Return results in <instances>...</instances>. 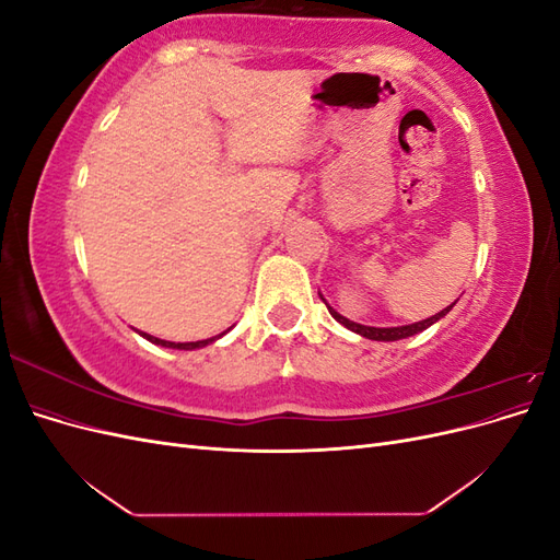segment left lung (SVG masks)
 I'll list each match as a JSON object with an SVG mask.
<instances>
[{"label": "left lung", "instance_id": "obj_1", "mask_svg": "<svg viewBox=\"0 0 560 560\" xmlns=\"http://www.w3.org/2000/svg\"><path fill=\"white\" fill-rule=\"evenodd\" d=\"M319 296H322V294H319ZM322 301H325V299H322ZM453 306H455V303H451V306L444 308L442 313H436V315H432V317H428V319L413 322V325H404V327H364V325H358V322H352V319L343 317L341 313H336L331 306H327V308H329V313H331V317H334L336 322H341L343 327H348V329L354 331V334H360V336H364V338H371V341H399V338H409V336H413V334H418V331H422V329L432 327L434 322L442 319Z\"/></svg>", "mask_w": 560, "mask_h": 560}]
</instances>
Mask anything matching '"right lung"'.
<instances>
[{
    "label": "right lung",
    "instance_id": "right-lung-1",
    "mask_svg": "<svg viewBox=\"0 0 560 560\" xmlns=\"http://www.w3.org/2000/svg\"><path fill=\"white\" fill-rule=\"evenodd\" d=\"M224 334H226V331H224ZM224 334L212 336V338H206V341H191V343H173V341H163V338H156V336H151V334H144V331H140V336H144L147 341L156 343V346H163V348H175V350H196V348H206L208 343L217 341V338H222Z\"/></svg>",
    "mask_w": 560,
    "mask_h": 560
}]
</instances>
